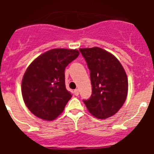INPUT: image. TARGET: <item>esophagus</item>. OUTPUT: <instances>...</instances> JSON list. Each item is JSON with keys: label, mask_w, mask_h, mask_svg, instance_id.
Masks as SVG:
<instances>
[{"label": "esophagus", "mask_w": 154, "mask_h": 154, "mask_svg": "<svg viewBox=\"0 0 154 154\" xmlns=\"http://www.w3.org/2000/svg\"><path fill=\"white\" fill-rule=\"evenodd\" d=\"M74 93H75V96H79V90L78 89H75Z\"/></svg>", "instance_id": "34e87169"}]
</instances>
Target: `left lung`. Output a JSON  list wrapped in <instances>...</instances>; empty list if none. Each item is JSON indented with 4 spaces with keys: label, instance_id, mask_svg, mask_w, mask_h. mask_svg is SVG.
<instances>
[{
    "label": "left lung",
    "instance_id": "obj_1",
    "mask_svg": "<svg viewBox=\"0 0 154 154\" xmlns=\"http://www.w3.org/2000/svg\"><path fill=\"white\" fill-rule=\"evenodd\" d=\"M90 70L92 96L83 100L89 112L106 119L123 106L127 96L128 79L124 69L111 53L98 47L79 48Z\"/></svg>",
    "mask_w": 154,
    "mask_h": 154
}]
</instances>
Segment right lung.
<instances>
[{"label":"right lung","mask_w":154,"mask_h":154,"mask_svg":"<svg viewBox=\"0 0 154 154\" xmlns=\"http://www.w3.org/2000/svg\"><path fill=\"white\" fill-rule=\"evenodd\" d=\"M79 55L76 49L54 48L30 64L21 82L24 102L37 117L51 121L63 112L72 94L65 88V69Z\"/></svg>","instance_id":"obj_1"}]
</instances>
